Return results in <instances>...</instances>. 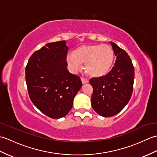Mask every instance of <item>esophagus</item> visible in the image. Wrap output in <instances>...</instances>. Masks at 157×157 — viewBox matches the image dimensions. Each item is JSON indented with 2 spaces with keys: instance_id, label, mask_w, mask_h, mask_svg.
<instances>
[{
  "instance_id": "1",
  "label": "esophagus",
  "mask_w": 157,
  "mask_h": 157,
  "mask_svg": "<svg viewBox=\"0 0 157 157\" xmlns=\"http://www.w3.org/2000/svg\"><path fill=\"white\" fill-rule=\"evenodd\" d=\"M81 80H82V82L83 84H87V83L89 82L88 79L87 78H81Z\"/></svg>"
}]
</instances>
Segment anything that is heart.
<instances>
[{
    "mask_svg": "<svg viewBox=\"0 0 157 157\" xmlns=\"http://www.w3.org/2000/svg\"><path fill=\"white\" fill-rule=\"evenodd\" d=\"M114 52L106 44H85L77 48L74 53L67 56V63L72 71H76L84 63L86 73L93 77H100L107 73L111 68Z\"/></svg>",
    "mask_w": 157,
    "mask_h": 157,
    "instance_id": "1",
    "label": "heart"
}]
</instances>
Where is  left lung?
<instances>
[{"mask_svg": "<svg viewBox=\"0 0 157 157\" xmlns=\"http://www.w3.org/2000/svg\"><path fill=\"white\" fill-rule=\"evenodd\" d=\"M110 44L117 56L115 66L106 75L90 79L92 108L105 117L117 115L128 104L134 81V67L129 56L114 42Z\"/></svg>", "mask_w": 157, "mask_h": 157, "instance_id": "1", "label": "left lung"}]
</instances>
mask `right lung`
<instances>
[{"label": "right lung", "instance_id": "1", "mask_svg": "<svg viewBox=\"0 0 157 157\" xmlns=\"http://www.w3.org/2000/svg\"><path fill=\"white\" fill-rule=\"evenodd\" d=\"M65 40L48 43L35 51L25 67V81L32 102L52 119L65 117L82 87L80 78L67 69Z\"/></svg>", "mask_w": 157, "mask_h": 157}]
</instances>
